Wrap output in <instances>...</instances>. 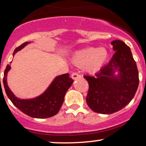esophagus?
I'll use <instances>...</instances> for the list:
<instances>
[{"label": "esophagus", "mask_w": 146, "mask_h": 146, "mask_svg": "<svg viewBox=\"0 0 146 146\" xmlns=\"http://www.w3.org/2000/svg\"><path fill=\"white\" fill-rule=\"evenodd\" d=\"M71 78L73 80H78V79L81 78V75H79L78 73H73V74L71 75Z\"/></svg>", "instance_id": "1"}]
</instances>
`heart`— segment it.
I'll use <instances>...</instances> for the list:
<instances>
[{
  "label": "heart",
  "mask_w": 146,
  "mask_h": 146,
  "mask_svg": "<svg viewBox=\"0 0 146 146\" xmlns=\"http://www.w3.org/2000/svg\"><path fill=\"white\" fill-rule=\"evenodd\" d=\"M108 58L106 48L90 47L77 51L72 62L78 67L85 66L88 73H96L104 66Z\"/></svg>",
  "instance_id": "b5f03b06"
}]
</instances>
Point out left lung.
Returning a JSON list of instances; mask_svg holds the SVG:
<instances>
[{"label": "left lung", "instance_id": "1", "mask_svg": "<svg viewBox=\"0 0 146 146\" xmlns=\"http://www.w3.org/2000/svg\"><path fill=\"white\" fill-rule=\"evenodd\" d=\"M110 44L115 53L109 62L94 77L84 76L89 84L87 104L93 111L101 114H112L124 108L133 99L139 82L130 48L119 40Z\"/></svg>", "mask_w": 146, "mask_h": 146}]
</instances>
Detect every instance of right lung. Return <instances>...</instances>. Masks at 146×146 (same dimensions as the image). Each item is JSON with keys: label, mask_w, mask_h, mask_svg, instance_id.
Segmentation results:
<instances>
[{"label": "right lung", "mask_w": 146, "mask_h": 146, "mask_svg": "<svg viewBox=\"0 0 146 146\" xmlns=\"http://www.w3.org/2000/svg\"><path fill=\"white\" fill-rule=\"evenodd\" d=\"M29 43L26 42L16 48L13 56ZM10 69L11 66L8 64L5 70L3 85L7 95L15 106L28 116L33 118H48L54 116L59 112L64 102L65 94L73 82L68 73L56 77L46 90L39 96L31 99H20L16 97L7 85V73Z\"/></svg>", "instance_id": "add662e5"}]
</instances>
